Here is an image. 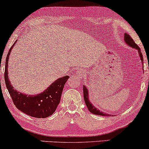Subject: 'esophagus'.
<instances>
[{
	"instance_id": "34e87169",
	"label": "esophagus",
	"mask_w": 149,
	"mask_h": 149,
	"mask_svg": "<svg viewBox=\"0 0 149 149\" xmlns=\"http://www.w3.org/2000/svg\"><path fill=\"white\" fill-rule=\"evenodd\" d=\"M75 74H76V76L79 77V78H84L85 76V72L84 70H79L77 71Z\"/></svg>"
}]
</instances>
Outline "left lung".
Segmentation results:
<instances>
[{
    "label": "left lung",
    "instance_id": "obj_1",
    "mask_svg": "<svg viewBox=\"0 0 149 149\" xmlns=\"http://www.w3.org/2000/svg\"><path fill=\"white\" fill-rule=\"evenodd\" d=\"M124 40H125V43H127V45L132 47V48L135 49L138 51V54H139L140 60H141V62L142 64H143V56H142V54L141 53V51H140V47L135 43L134 40L132 39V38L127 33H125V34H124ZM83 97H84V100H85V104H86L87 109H88L89 112H91V113L94 114V115H96L111 116L110 114H107L106 113L101 112L100 110L96 109V108H95L94 106H93L92 104L89 102L88 89H87V88L85 86V85H83Z\"/></svg>",
    "mask_w": 149,
    "mask_h": 149
}]
</instances>
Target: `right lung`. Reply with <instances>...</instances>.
Here are the masks:
<instances>
[{
  "instance_id": "right-lung-1",
  "label": "right lung",
  "mask_w": 149,
  "mask_h": 149,
  "mask_svg": "<svg viewBox=\"0 0 149 149\" xmlns=\"http://www.w3.org/2000/svg\"><path fill=\"white\" fill-rule=\"evenodd\" d=\"M14 45L15 43L12 45L8 52L5 70V85L12 100L16 108L26 115L36 118L49 117L56 111L60 104L63 89L69 76L58 79L40 94L28 95L17 91L13 89L8 78V60Z\"/></svg>"
}]
</instances>
